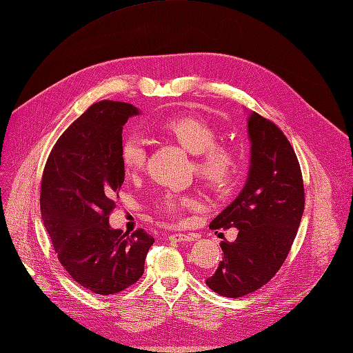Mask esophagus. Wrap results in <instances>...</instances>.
I'll list each match as a JSON object with an SVG mask.
<instances>
[{
  "label": "esophagus",
  "instance_id": "esophagus-1",
  "mask_svg": "<svg viewBox=\"0 0 353 353\" xmlns=\"http://www.w3.org/2000/svg\"><path fill=\"white\" fill-rule=\"evenodd\" d=\"M170 241L192 242V241H194V235H192V234H172L170 235Z\"/></svg>",
  "mask_w": 353,
  "mask_h": 353
}]
</instances>
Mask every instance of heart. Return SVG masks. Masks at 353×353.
Instances as JSON below:
<instances>
[{"mask_svg":"<svg viewBox=\"0 0 353 353\" xmlns=\"http://www.w3.org/2000/svg\"><path fill=\"white\" fill-rule=\"evenodd\" d=\"M164 130L173 139L194 154V170L197 176L218 192L232 189L241 173V160L231 147L218 144V131L201 115H179L167 118ZM121 161L128 172H140L147 161L144 143L130 137L121 144ZM196 199L186 193H165L159 208L174 218H180L183 210L194 208Z\"/></svg>","mask_w":353,"mask_h":353,"instance_id":"obj_1","label":"heart"}]
</instances>
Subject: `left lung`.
<instances>
[{
	"label": "left lung",
	"mask_w": 353,
	"mask_h": 353,
	"mask_svg": "<svg viewBox=\"0 0 353 353\" xmlns=\"http://www.w3.org/2000/svg\"><path fill=\"white\" fill-rule=\"evenodd\" d=\"M248 134L247 183L209 225L238 229L234 242H221L223 258L206 280L214 293L231 299L247 296L274 277L294 242L304 210L303 176L287 137L256 112L248 118Z\"/></svg>",
	"instance_id": "left-lung-1"
}]
</instances>
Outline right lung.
Listing matches in <instances>:
<instances>
[{
    "label": "right lung",
    "instance_id": "1",
    "mask_svg": "<svg viewBox=\"0 0 353 353\" xmlns=\"http://www.w3.org/2000/svg\"><path fill=\"white\" fill-rule=\"evenodd\" d=\"M139 114L131 103L101 101L60 135L46 161L40 209L60 264L92 293L111 296L135 284L154 238L122 232L110 213L124 183L122 127Z\"/></svg>",
    "mask_w": 353,
    "mask_h": 353
}]
</instances>
